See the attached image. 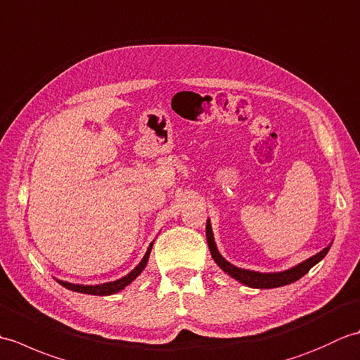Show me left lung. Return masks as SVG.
Here are the masks:
<instances>
[{
  "label": "left lung",
  "mask_w": 360,
  "mask_h": 360,
  "mask_svg": "<svg viewBox=\"0 0 360 360\" xmlns=\"http://www.w3.org/2000/svg\"><path fill=\"white\" fill-rule=\"evenodd\" d=\"M205 235H207V243H209V249L210 254L215 259L217 264L223 269L226 274L231 275L232 278L238 280L243 285H248L250 288H258V289H271V288H280L289 285V283H294L298 278H302L304 274H308L312 266H316L320 259H323L325 255L330 250V246L325 248L322 252H319L314 257L308 258L307 262H303L300 264H297L295 267H290L288 271L283 272H274V274H262V272H254V271H248V269H241V267H236L231 264L229 262L221 257V254L217 249L215 240H213V233H212V226L210 221H207V226H205Z\"/></svg>",
  "instance_id": "left-lung-1"
}]
</instances>
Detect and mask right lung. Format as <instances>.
<instances>
[{
	"label": "right lung",
	"mask_w": 360,
	"mask_h": 360,
	"mask_svg": "<svg viewBox=\"0 0 360 360\" xmlns=\"http://www.w3.org/2000/svg\"><path fill=\"white\" fill-rule=\"evenodd\" d=\"M151 248H153V243L150 244V248L147 250V254L143 255L142 262L137 264L134 269L129 272L128 275H125V277H122L116 281H110V283H103V285H96V286H83V285H74V283H68V281H62V280H57L60 285L65 286L66 289H71V290H75V292H82V294H91V295H110V294H114V292H119V290L124 289L125 286H128L129 283H131L137 275H139L143 267L147 266V262H148V257H150V252H151Z\"/></svg>",
	"instance_id": "obj_1"
}]
</instances>
